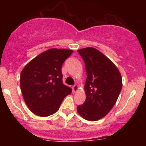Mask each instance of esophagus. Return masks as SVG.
<instances>
[{
    "mask_svg": "<svg viewBox=\"0 0 146 146\" xmlns=\"http://www.w3.org/2000/svg\"><path fill=\"white\" fill-rule=\"evenodd\" d=\"M78 85H74V86H73V93H76V92L78 91Z\"/></svg>",
    "mask_w": 146,
    "mask_h": 146,
    "instance_id": "esophagus-1",
    "label": "esophagus"
}]
</instances>
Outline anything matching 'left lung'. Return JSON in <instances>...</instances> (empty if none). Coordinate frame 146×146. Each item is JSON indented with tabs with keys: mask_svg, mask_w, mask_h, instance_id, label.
Masks as SVG:
<instances>
[{
	"mask_svg": "<svg viewBox=\"0 0 146 146\" xmlns=\"http://www.w3.org/2000/svg\"><path fill=\"white\" fill-rule=\"evenodd\" d=\"M85 64L86 100L77 107L79 115L88 121L103 118L113 108L122 88V78L118 68L96 48L78 50Z\"/></svg>",
	"mask_w": 146,
	"mask_h": 146,
	"instance_id": "obj_1",
	"label": "left lung"
}]
</instances>
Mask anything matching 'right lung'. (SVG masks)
<instances>
[{"label": "right lung", "instance_id": "1", "mask_svg": "<svg viewBox=\"0 0 146 146\" xmlns=\"http://www.w3.org/2000/svg\"><path fill=\"white\" fill-rule=\"evenodd\" d=\"M73 50L51 48L29 62L21 74L23 98L32 113L47 117L56 113L63 100L72 92L62 82V66Z\"/></svg>", "mask_w": 146, "mask_h": 146}]
</instances>
